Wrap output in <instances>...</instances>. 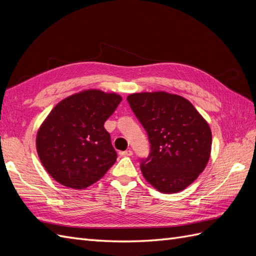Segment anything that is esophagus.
Listing matches in <instances>:
<instances>
[{
  "mask_svg": "<svg viewBox=\"0 0 256 256\" xmlns=\"http://www.w3.org/2000/svg\"><path fill=\"white\" fill-rule=\"evenodd\" d=\"M119 154L121 156H130L133 154V152L130 149H128V150H126V152H120Z\"/></svg>",
  "mask_w": 256,
  "mask_h": 256,
  "instance_id": "esophagus-1",
  "label": "esophagus"
}]
</instances>
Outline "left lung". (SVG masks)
Returning a JSON list of instances; mask_svg holds the SVG:
<instances>
[{
    "label": "left lung",
    "mask_w": 256,
    "mask_h": 256,
    "mask_svg": "<svg viewBox=\"0 0 256 256\" xmlns=\"http://www.w3.org/2000/svg\"><path fill=\"white\" fill-rule=\"evenodd\" d=\"M126 100L150 142L149 156L140 160L144 178L160 192L184 190L210 159L208 122L186 98L166 92L130 94Z\"/></svg>",
    "instance_id": "1"
}]
</instances>
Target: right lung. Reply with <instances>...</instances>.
Segmentation results:
<instances>
[{"label": "right lung", "mask_w": 256, "mask_h": 256, "mask_svg": "<svg viewBox=\"0 0 256 256\" xmlns=\"http://www.w3.org/2000/svg\"><path fill=\"white\" fill-rule=\"evenodd\" d=\"M122 97L88 90L58 102L36 135L43 166L60 184L84 189L114 164L116 152L104 128Z\"/></svg>", "instance_id": "right-lung-1"}]
</instances>
